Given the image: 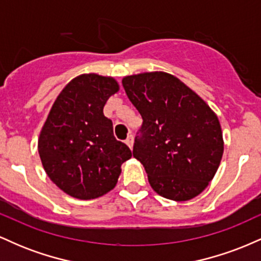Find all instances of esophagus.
I'll use <instances>...</instances> for the list:
<instances>
[{
	"label": "esophagus",
	"instance_id": "esophagus-1",
	"mask_svg": "<svg viewBox=\"0 0 261 261\" xmlns=\"http://www.w3.org/2000/svg\"><path fill=\"white\" fill-rule=\"evenodd\" d=\"M125 143H126V145H127L128 147H130L131 149H133V146H134V137H133V135H128L127 139L125 140Z\"/></svg>",
	"mask_w": 261,
	"mask_h": 261
}]
</instances>
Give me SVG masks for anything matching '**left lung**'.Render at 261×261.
<instances>
[{
	"mask_svg": "<svg viewBox=\"0 0 261 261\" xmlns=\"http://www.w3.org/2000/svg\"><path fill=\"white\" fill-rule=\"evenodd\" d=\"M122 86L143 122L134 145L158 195L188 201L214 179L223 154L217 115L173 74L154 71L126 76Z\"/></svg>",
	"mask_w": 261,
	"mask_h": 261,
	"instance_id": "1",
	"label": "left lung"
}]
</instances>
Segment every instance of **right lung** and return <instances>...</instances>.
Here are the masks:
<instances>
[{
	"label": "right lung",
	"instance_id": "right-lung-1",
	"mask_svg": "<svg viewBox=\"0 0 261 261\" xmlns=\"http://www.w3.org/2000/svg\"><path fill=\"white\" fill-rule=\"evenodd\" d=\"M119 89L113 77L80 74L60 92L41 127V164L50 180L74 199H97L113 190L121 164L133 155L114 137L113 122L103 113Z\"/></svg>",
	"mask_w": 261,
	"mask_h": 261
}]
</instances>
